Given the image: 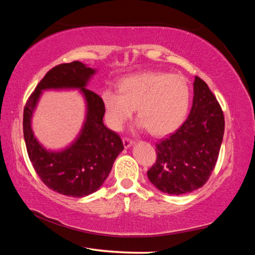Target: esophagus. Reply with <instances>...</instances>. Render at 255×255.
<instances>
[{
	"mask_svg": "<svg viewBox=\"0 0 255 255\" xmlns=\"http://www.w3.org/2000/svg\"><path fill=\"white\" fill-rule=\"evenodd\" d=\"M123 141H124V146L125 147H129V146H131L133 143H135V141H133L132 139H130V138H128V137H124L123 138Z\"/></svg>",
	"mask_w": 255,
	"mask_h": 255,
	"instance_id": "obj_1",
	"label": "esophagus"
}]
</instances>
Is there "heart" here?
Returning <instances> with one entry per match:
<instances>
[{
  "mask_svg": "<svg viewBox=\"0 0 255 255\" xmlns=\"http://www.w3.org/2000/svg\"><path fill=\"white\" fill-rule=\"evenodd\" d=\"M106 123L112 130H123L137 107L138 125L163 136L178 129L188 114L190 86L179 74L143 72L123 77L118 90L101 93Z\"/></svg>",
  "mask_w": 255,
  "mask_h": 255,
  "instance_id": "heart-1",
  "label": "heart"
}]
</instances>
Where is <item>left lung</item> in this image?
I'll return each mask as SVG.
<instances>
[{"mask_svg":"<svg viewBox=\"0 0 255 255\" xmlns=\"http://www.w3.org/2000/svg\"><path fill=\"white\" fill-rule=\"evenodd\" d=\"M193 103L187 120L156 143V161L147 171L150 182L169 195L201 188L215 169L223 141L222 107L199 76L193 83Z\"/></svg>","mask_w":255,"mask_h":255,"instance_id":"8db88e82","label":"left lung"}]
</instances>
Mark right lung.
<instances>
[{"mask_svg": "<svg viewBox=\"0 0 255 255\" xmlns=\"http://www.w3.org/2000/svg\"><path fill=\"white\" fill-rule=\"evenodd\" d=\"M94 73L79 60L59 64L42 77L30 94L23 110V136L30 158L38 176L50 190L68 197H84L101 187L109 175L116 157L124 149L117 132L103 125L105 109L101 97L86 89ZM80 87L88 102V116L80 137L63 152L51 153L37 143L29 119L41 89Z\"/></svg>", "mask_w": 255, "mask_h": 255, "instance_id": "1", "label": "right lung"}]
</instances>
